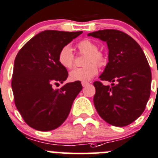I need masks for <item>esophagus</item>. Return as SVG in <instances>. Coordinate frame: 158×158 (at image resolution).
<instances>
[{"label":"esophagus","instance_id":"esophagus-1","mask_svg":"<svg viewBox=\"0 0 158 158\" xmlns=\"http://www.w3.org/2000/svg\"><path fill=\"white\" fill-rule=\"evenodd\" d=\"M89 84V82H82V85L83 87H85V86H86V85H88Z\"/></svg>","mask_w":158,"mask_h":158}]
</instances>
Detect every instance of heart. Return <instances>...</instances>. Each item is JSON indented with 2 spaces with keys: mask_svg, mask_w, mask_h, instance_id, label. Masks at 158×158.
Wrapping results in <instances>:
<instances>
[{
  "mask_svg": "<svg viewBox=\"0 0 158 158\" xmlns=\"http://www.w3.org/2000/svg\"><path fill=\"white\" fill-rule=\"evenodd\" d=\"M77 48L80 54L86 55L84 61L85 66L76 68L70 72L69 79L73 82H88L91 80L99 72L97 65L103 66L106 62V58L101 52L98 51V45L89 39H83L77 44ZM74 54L69 45H65L58 55L59 63L63 68L70 69L74 65Z\"/></svg>",
  "mask_w": 158,
  "mask_h": 158,
  "instance_id": "b5f03b06",
  "label": "heart"
}]
</instances>
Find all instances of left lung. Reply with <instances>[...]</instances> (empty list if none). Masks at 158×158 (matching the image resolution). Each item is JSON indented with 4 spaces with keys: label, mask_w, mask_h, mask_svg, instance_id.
<instances>
[{
    "label": "left lung",
    "mask_w": 158,
    "mask_h": 158,
    "mask_svg": "<svg viewBox=\"0 0 158 158\" xmlns=\"http://www.w3.org/2000/svg\"><path fill=\"white\" fill-rule=\"evenodd\" d=\"M106 42L109 62L100 80L93 82V102L99 116L115 127H125L144 111L151 95V71L137 42L121 31L105 29L89 34Z\"/></svg>",
    "instance_id": "8db88e82"
}]
</instances>
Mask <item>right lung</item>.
I'll list each match as a JSON object with an SVG mask.
<instances>
[{
  "label": "right lung",
  "instance_id": "1",
  "mask_svg": "<svg viewBox=\"0 0 158 158\" xmlns=\"http://www.w3.org/2000/svg\"><path fill=\"white\" fill-rule=\"evenodd\" d=\"M82 31L47 30L31 38L20 49L14 65L11 87L15 104L23 120L40 131L56 129L69 114L82 90L80 82L53 88L68 77L66 69L58 61L62 47Z\"/></svg>",
  "mask_w": 158,
  "mask_h": 158
}]
</instances>
